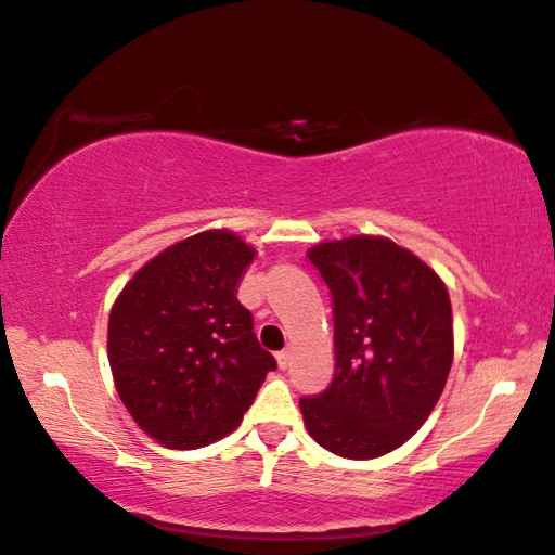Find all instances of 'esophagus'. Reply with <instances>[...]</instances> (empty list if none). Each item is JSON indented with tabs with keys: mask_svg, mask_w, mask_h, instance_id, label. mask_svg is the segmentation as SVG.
I'll return each instance as SVG.
<instances>
[{
	"mask_svg": "<svg viewBox=\"0 0 555 555\" xmlns=\"http://www.w3.org/2000/svg\"><path fill=\"white\" fill-rule=\"evenodd\" d=\"M276 361H279V369H288V363H292V353L279 351L276 353Z\"/></svg>",
	"mask_w": 555,
	"mask_h": 555,
	"instance_id": "34e87169",
	"label": "esophagus"
}]
</instances>
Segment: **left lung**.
Masks as SVG:
<instances>
[{"instance_id": "8db88e82", "label": "left lung", "mask_w": 555, "mask_h": 555, "mask_svg": "<svg viewBox=\"0 0 555 555\" xmlns=\"http://www.w3.org/2000/svg\"><path fill=\"white\" fill-rule=\"evenodd\" d=\"M334 299L336 371L299 401L306 431L344 459H378L424 426L449 378L453 319L443 281L384 236L317 244Z\"/></svg>"}]
</instances>
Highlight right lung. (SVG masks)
Here are the masks:
<instances>
[{"mask_svg":"<svg viewBox=\"0 0 555 555\" xmlns=\"http://www.w3.org/2000/svg\"><path fill=\"white\" fill-rule=\"evenodd\" d=\"M254 254L231 231H202L144 263L112 306L114 386L167 449H202L234 431L276 369L236 299Z\"/></svg>","mask_w":555,"mask_h":555,"instance_id":"right-lung-1","label":"right lung"}]
</instances>
